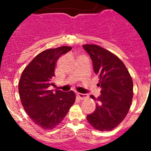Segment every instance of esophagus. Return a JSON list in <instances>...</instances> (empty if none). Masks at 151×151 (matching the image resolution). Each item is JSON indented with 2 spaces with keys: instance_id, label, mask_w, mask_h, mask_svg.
<instances>
[{
  "instance_id": "34e87169",
  "label": "esophagus",
  "mask_w": 151,
  "mask_h": 151,
  "mask_svg": "<svg viewBox=\"0 0 151 151\" xmlns=\"http://www.w3.org/2000/svg\"><path fill=\"white\" fill-rule=\"evenodd\" d=\"M77 96H78V98L81 100H85V99H86L88 97V94H82V93H78V94H77Z\"/></svg>"
}]
</instances>
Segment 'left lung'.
<instances>
[{
  "mask_svg": "<svg viewBox=\"0 0 151 151\" xmlns=\"http://www.w3.org/2000/svg\"><path fill=\"white\" fill-rule=\"evenodd\" d=\"M93 69L100 78L101 94L96 98V109L87 116L88 121L98 131H111L120 124L130 109L133 82L122 61L115 54L96 45H85Z\"/></svg>",
  "mask_w": 151,
  "mask_h": 151,
  "instance_id": "left-lung-1",
  "label": "left lung"
}]
</instances>
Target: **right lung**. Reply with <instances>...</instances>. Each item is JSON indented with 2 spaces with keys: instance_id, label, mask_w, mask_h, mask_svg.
Segmentation results:
<instances>
[{
  "instance_id": "1",
  "label": "right lung",
  "mask_w": 151,
  "mask_h": 151,
  "mask_svg": "<svg viewBox=\"0 0 151 151\" xmlns=\"http://www.w3.org/2000/svg\"><path fill=\"white\" fill-rule=\"evenodd\" d=\"M72 50L63 46L44 50L31 61L21 75L19 93L25 111L32 120L45 129L59 125L76 101L73 91L49 90L54 85L55 63L63 54Z\"/></svg>"
}]
</instances>
